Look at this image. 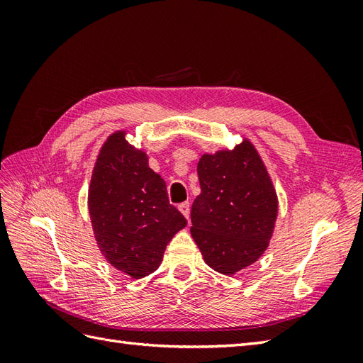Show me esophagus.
<instances>
[{
  "mask_svg": "<svg viewBox=\"0 0 363 363\" xmlns=\"http://www.w3.org/2000/svg\"><path fill=\"white\" fill-rule=\"evenodd\" d=\"M179 208H180V212L184 215V218L189 219V216H191V204H189V201H183L182 204H179Z\"/></svg>",
  "mask_w": 363,
  "mask_h": 363,
  "instance_id": "obj_1",
  "label": "esophagus"
}]
</instances>
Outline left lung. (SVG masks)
Wrapping results in <instances>:
<instances>
[{
	"label": "left lung",
	"mask_w": 363,
	"mask_h": 363,
	"mask_svg": "<svg viewBox=\"0 0 363 363\" xmlns=\"http://www.w3.org/2000/svg\"><path fill=\"white\" fill-rule=\"evenodd\" d=\"M196 172L201 194L191 208V233L207 265L230 276L267 250L279 212L277 194L247 139L233 150L203 155Z\"/></svg>",
	"instance_id": "1"
}]
</instances>
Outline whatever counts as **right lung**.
<instances>
[{
    "instance_id": "right-lung-1",
    "label": "right lung",
    "mask_w": 363,
    "mask_h": 363,
    "mask_svg": "<svg viewBox=\"0 0 363 363\" xmlns=\"http://www.w3.org/2000/svg\"><path fill=\"white\" fill-rule=\"evenodd\" d=\"M89 215L106 260L133 279L155 272L164 248L188 221L169 204L167 183L142 150L116 131L98 155L89 186Z\"/></svg>"
}]
</instances>
